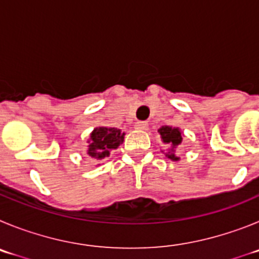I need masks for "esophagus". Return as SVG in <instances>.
Here are the masks:
<instances>
[{"label": "esophagus", "mask_w": 259, "mask_h": 259, "mask_svg": "<svg viewBox=\"0 0 259 259\" xmlns=\"http://www.w3.org/2000/svg\"><path fill=\"white\" fill-rule=\"evenodd\" d=\"M147 127H148V124H147L146 121H138V122H135V129L146 130Z\"/></svg>", "instance_id": "1"}]
</instances>
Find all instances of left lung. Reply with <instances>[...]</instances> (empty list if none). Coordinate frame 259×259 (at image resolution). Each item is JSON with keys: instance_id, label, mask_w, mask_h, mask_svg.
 <instances>
[{"instance_id": "left-lung-1", "label": "left lung", "mask_w": 259, "mask_h": 259, "mask_svg": "<svg viewBox=\"0 0 259 259\" xmlns=\"http://www.w3.org/2000/svg\"><path fill=\"white\" fill-rule=\"evenodd\" d=\"M158 133H160V135H161V138H162V141H164V143L170 144V146L173 147V148L181 144V142H182L181 132H179V129H177V127L162 126L158 129ZM166 156L169 158H171V160H178V157H177L174 153H167Z\"/></svg>"}]
</instances>
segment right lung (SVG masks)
<instances>
[{"mask_svg":"<svg viewBox=\"0 0 259 259\" xmlns=\"http://www.w3.org/2000/svg\"><path fill=\"white\" fill-rule=\"evenodd\" d=\"M124 133L115 127H97L90 135L88 153L92 157L103 158L124 142Z\"/></svg>","mask_w":259,"mask_h":259,"instance_id":"right-lung-1","label":"right lung"}]
</instances>
